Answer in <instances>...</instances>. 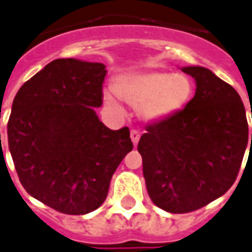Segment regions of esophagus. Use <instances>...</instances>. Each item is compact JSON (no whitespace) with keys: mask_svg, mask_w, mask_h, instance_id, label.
I'll use <instances>...</instances> for the list:
<instances>
[{"mask_svg":"<svg viewBox=\"0 0 252 252\" xmlns=\"http://www.w3.org/2000/svg\"><path fill=\"white\" fill-rule=\"evenodd\" d=\"M131 139L133 145H137L139 140H140V132L136 131V129H132L131 131Z\"/></svg>","mask_w":252,"mask_h":252,"instance_id":"34e87169","label":"esophagus"}]
</instances>
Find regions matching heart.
Instances as JSON below:
<instances>
[{
	"instance_id": "obj_1",
	"label": "heart",
	"mask_w": 252,
	"mask_h": 252,
	"mask_svg": "<svg viewBox=\"0 0 252 252\" xmlns=\"http://www.w3.org/2000/svg\"><path fill=\"white\" fill-rule=\"evenodd\" d=\"M117 94L135 107H140L147 120H161L183 109L193 94L191 79L167 70H148L124 74L115 84ZM105 101L116 107L112 93H105Z\"/></svg>"
}]
</instances>
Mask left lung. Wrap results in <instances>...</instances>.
I'll use <instances>...</instances> for the list:
<instances>
[{
	"instance_id": "1",
	"label": "left lung",
	"mask_w": 252,
	"mask_h": 252,
	"mask_svg": "<svg viewBox=\"0 0 252 252\" xmlns=\"http://www.w3.org/2000/svg\"><path fill=\"white\" fill-rule=\"evenodd\" d=\"M182 70L196 81L195 96L145 126L137 144L151 200L172 214L199 210L227 192L249 143L245 105L235 89L210 69Z\"/></svg>"
}]
</instances>
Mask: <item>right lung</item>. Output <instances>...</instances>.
I'll list each match as a JSON object with an SVG mask.
<instances>
[{
	"label": "right lung",
	"mask_w": 252,
	"mask_h": 252,
	"mask_svg": "<svg viewBox=\"0 0 252 252\" xmlns=\"http://www.w3.org/2000/svg\"><path fill=\"white\" fill-rule=\"evenodd\" d=\"M105 74L100 63L55 60L13 101L7 141L20 182L63 214L97 210L112 175L133 148L128 126L112 131L94 112L102 104Z\"/></svg>",
	"instance_id": "right-lung-1"
}]
</instances>
